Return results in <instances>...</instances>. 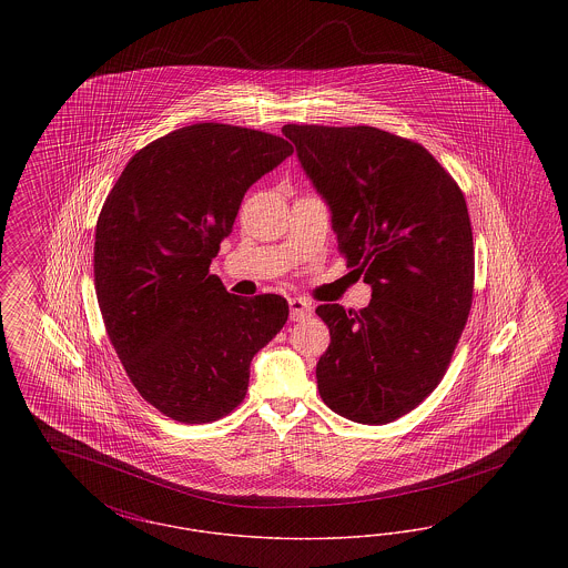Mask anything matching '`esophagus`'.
<instances>
[{
	"instance_id": "obj_1",
	"label": "esophagus",
	"mask_w": 568,
	"mask_h": 568,
	"mask_svg": "<svg viewBox=\"0 0 568 568\" xmlns=\"http://www.w3.org/2000/svg\"><path fill=\"white\" fill-rule=\"evenodd\" d=\"M290 308H292V320L294 322H304L313 315V306L304 297H290Z\"/></svg>"
}]
</instances>
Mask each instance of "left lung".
<instances>
[{"mask_svg":"<svg viewBox=\"0 0 568 568\" xmlns=\"http://www.w3.org/2000/svg\"><path fill=\"white\" fill-rule=\"evenodd\" d=\"M306 176L332 211L347 268L373 300L322 304L329 347L317 387L334 413L389 424L445 375L473 304L475 248L464 193L417 142L368 125H285Z\"/></svg>","mask_w":568,"mask_h":568,"instance_id":"obj_1","label":"left lung"}]
</instances>
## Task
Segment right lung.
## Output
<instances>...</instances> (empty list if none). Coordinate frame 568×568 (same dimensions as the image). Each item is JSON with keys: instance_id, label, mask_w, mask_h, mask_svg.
Returning <instances> with one entry per match:
<instances>
[{"instance_id": "right-lung-1", "label": "right lung", "mask_w": 568, "mask_h": 568, "mask_svg": "<svg viewBox=\"0 0 568 568\" xmlns=\"http://www.w3.org/2000/svg\"><path fill=\"white\" fill-rule=\"evenodd\" d=\"M294 153L281 135L195 123L140 149L95 225V294L140 396L181 424L241 405L253 355L287 322L285 297L227 294L211 274L246 190Z\"/></svg>"}]
</instances>
